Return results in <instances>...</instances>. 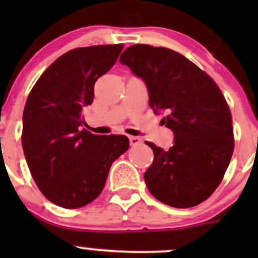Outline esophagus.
<instances>
[{
    "label": "esophagus",
    "instance_id": "34e87169",
    "mask_svg": "<svg viewBox=\"0 0 258 258\" xmlns=\"http://www.w3.org/2000/svg\"><path fill=\"white\" fill-rule=\"evenodd\" d=\"M130 144H131V146H139L142 144V140L136 136H130Z\"/></svg>",
    "mask_w": 258,
    "mask_h": 258
}]
</instances>
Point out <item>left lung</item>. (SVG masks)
Here are the masks:
<instances>
[{
    "label": "left lung",
    "mask_w": 258,
    "mask_h": 258,
    "mask_svg": "<svg viewBox=\"0 0 258 258\" xmlns=\"http://www.w3.org/2000/svg\"><path fill=\"white\" fill-rule=\"evenodd\" d=\"M121 64L144 80L155 113H165L175 141L168 151H153L144 173L153 197L176 209L207 200L222 181L233 152L232 116L222 92L206 72L173 49L134 45L122 52Z\"/></svg>",
    "instance_id": "8db88e82"
}]
</instances>
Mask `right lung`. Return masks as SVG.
I'll return each mask as SVG.
<instances>
[{"instance_id": "right-lung-1", "label": "right lung", "mask_w": 258, "mask_h": 258, "mask_svg": "<svg viewBox=\"0 0 258 258\" xmlns=\"http://www.w3.org/2000/svg\"><path fill=\"white\" fill-rule=\"evenodd\" d=\"M123 45L75 48L56 59L31 90L23 110L22 148L43 196L79 209L102 192L113 161L128 150L123 135L83 128L96 81L108 72Z\"/></svg>"}]
</instances>
